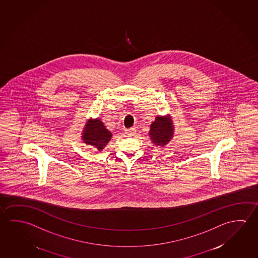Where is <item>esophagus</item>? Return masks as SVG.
Returning <instances> with one entry per match:
<instances>
[{
    "label": "esophagus",
    "instance_id": "34e87169",
    "mask_svg": "<svg viewBox=\"0 0 258 258\" xmlns=\"http://www.w3.org/2000/svg\"><path fill=\"white\" fill-rule=\"evenodd\" d=\"M135 127H131V128H128V130H126V132H127L128 135L132 136L135 133Z\"/></svg>",
    "mask_w": 258,
    "mask_h": 258
}]
</instances>
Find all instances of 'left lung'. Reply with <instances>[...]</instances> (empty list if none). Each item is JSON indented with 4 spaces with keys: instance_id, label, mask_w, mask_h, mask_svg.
Here are the masks:
<instances>
[{
    "instance_id": "obj_1",
    "label": "left lung",
    "mask_w": 258,
    "mask_h": 258,
    "mask_svg": "<svg viewBox=\"0 0 258 258\" xmlns=\"http://www.w3.org/2000/svg\"><path fill=\"white\" fill-rule=\"evenodd\" d=\"M174 126L170 115L157 116L150 124V131L148 136L152 143L156 147H165L173 140Z\"/></svg>"
}]
</instances>
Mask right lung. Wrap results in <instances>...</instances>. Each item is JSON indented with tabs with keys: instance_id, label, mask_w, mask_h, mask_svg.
<instances>
[{
	"instance_id": "add662e5",
	"label": "right lung",
	"mask_w": 258,
	"mask_h": 258,
	"mask_svg": "<svg viewBox=\"0 0 258 258\" xmlns=\"http://www.w3.org/2000/svg\"><path fill=\"white\" fill-rule=\"evenodd\" d=\"M112 138V133L106 128L101 118H89L82 132L84 143L102 151Z\"/></svg>"
}]
</instances>
